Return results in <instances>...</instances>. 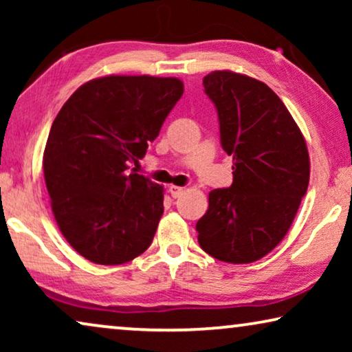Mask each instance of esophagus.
Masks as SVG:
<instances>
[{"instance_id": "34e87169", "label": "esophagus", "mask_w": 352, "mask_h": 352, "mask_svg": "<svg viewBox=\"0 0 352 352\" xmlns=\"http://www.w3.org/2000/svg\"><path fill=\"white\" fill-rule=\"evenodd\" d=\"M170 194L173 199H177V197H181L182 194H184V187H179V186H170Z\"/></svg>"}]
</instances>
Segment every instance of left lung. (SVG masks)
Listing matches in <instances>:
<instances>
[{
  "label": "left lung",
  "instance_id": "obj_1",
  "mask_svg": "<svg viewBox=\"0 0 352 352\" xmlns=\"http://www.w3.org/2000/svg\"><path fill=\"white\" fill-rule=\"evenodd\" d=\"M204 88L218 112L234 181L210 192L208 210L195 226L199 243L219 261H258L285 237L306 194V141L285 104L263 81L216 70L205 76Z\"/></svg>",
  "mask_w": 352,
  "mask_h": 352
}]
</instances>
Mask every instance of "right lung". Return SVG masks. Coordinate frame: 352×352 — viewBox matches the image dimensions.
<instances>
[{
	"label": "right lung",
	"instance_id": "obj_1",
	"mask_svg": "<svg viewBox=\"0 0 352 352\" xmlns=\"http://www.w3.org/2000/svg\"><path fill=\"white\" fill-rule=\"evenodd\" d=\"M184 93L177 78L110 75L80 86L47 136L43 170L60 232L91 263L113 266L151 247L163 187L129 170Z\"/></svg>",
	"mask_w": 352,
	"mask_h": 352
}]
</instances>
